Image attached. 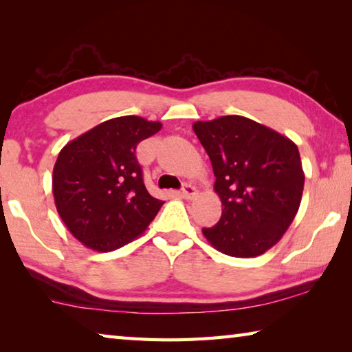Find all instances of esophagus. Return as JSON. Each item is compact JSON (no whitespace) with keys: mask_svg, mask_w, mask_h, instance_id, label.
<instances>
[{"mask_svg":"<svg viewBox=\"0 0 352 352\" xmlns=\"http://www.w3.org/2000/svg\"><path fill=\"white\" fill-rule=\"evenodd\" d=\"M195 195H197V189H195V186H192V184L189 183H184L182 188V197L186 200H192Z\"/></svg>","mask_w":352,"mask_h":352,"instance_id":"esophagus-1","label":"esophagus"}]
</instances>
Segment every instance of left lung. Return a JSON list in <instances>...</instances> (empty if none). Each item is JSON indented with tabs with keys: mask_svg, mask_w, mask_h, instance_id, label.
<instances>
[{
	"mask_svg": "<svg viewBox=\"0 0 352 352\" xmlns=\"http://www.w3.org/2000/svg\"><path fill=\"white\" fill-rule=\"evenodd\" d=\"M211 160L222 217L204 236L223 254L254 258L279 242L301 204L300 152L287 136L230 115L194 122Z\"/></svg>",
	"mask_w": 352,
	"mask_h": 352,
	"instance_id": "8db88e82",
	"label": "left lung"
}]
</instances>
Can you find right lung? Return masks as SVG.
Masks as SVG:
<instances>
[{
    "label": "right lung",
    "mask_w": 352,
    "mask_h": 352,
    "mask_svg": "<svg viewBox=\"0 0 352 352\" xmlns=\"http://www.w3.org/2000/svg\"><path fill=\"white\" fill-rule=\"evenodd\" d=\"M162 122L119 116L69 141L52 172L56 208L69 233L87 248L113 252L144 233L164 201L142 180L136 146Z\"/></svg>",
    "instance_id": "obj_1"
}]
</instances>
